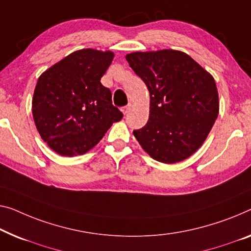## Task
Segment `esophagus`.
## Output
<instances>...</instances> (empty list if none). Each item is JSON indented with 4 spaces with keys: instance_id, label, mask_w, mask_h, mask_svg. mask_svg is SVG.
Listing matches in <instances>:
<instances>
[{
    "instance_id": "1",
    "label": "esophagus",
    "mask_w": 251,
    "mask_h": 251,
    "mask_svg": "<svg viewBox=\"0 0 251 251\" xmlns=\"http://www.w3.org/2000/svg\"><path fill=\"white\" fill-rule=\"evenodd\" d=\"M130 108H132V103H128L127 104V106H125L124 108H123V113H124V115H126V114H128L129 113V110H130Z\"/></svg>"
}]
</instances>
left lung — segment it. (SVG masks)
I'll return each mask as SVG.
<instances>
[{"mask_svg": "<svg viewBox=\"0 0 251 251\" xmlns=\"http://www.w3.org/2000/svg\"><path fill=\"white\" fill-rule=\"evenodd\" d=\"M126 61L150 92L147 125L133 134L156 161L176 163L201 147L219 115L213 76L184 51H135Z\"/></svg>", "mask_w": 251, "mask_h": 251, "instance_id": "8db88e82", "label": "left lung"}]
</instances>
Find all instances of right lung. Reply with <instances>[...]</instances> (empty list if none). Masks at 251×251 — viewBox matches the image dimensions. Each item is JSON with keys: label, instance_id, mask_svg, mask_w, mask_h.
<instances>
[{"label": "right lung", "instance_id": "add662e5", "mask_svg": "<svg viewBox=\"0 0 251 251\" xmlns=\"http://www.w3.org/2000/svg\"><path fill=\"white\" fill-rule=\"evenodd\" d=\"M113 58L110 50H80L39 76L32 98L33 121L58 154H84L123 118L111 102L110 90L100 82Z\"/></svg>", "mask_w": 251, "mask_h": 251}]
</instances>
